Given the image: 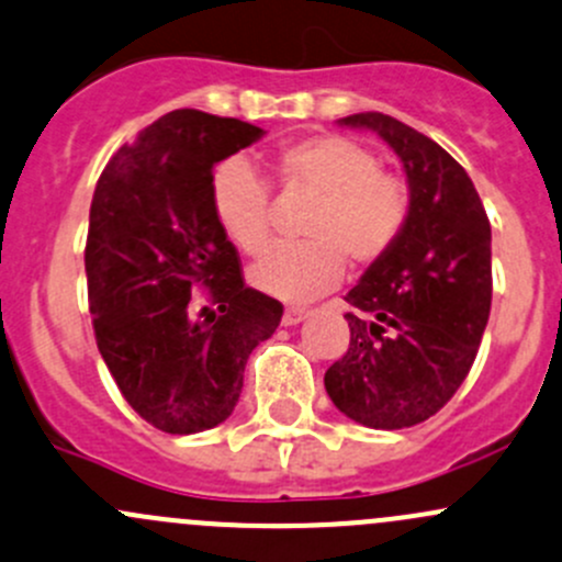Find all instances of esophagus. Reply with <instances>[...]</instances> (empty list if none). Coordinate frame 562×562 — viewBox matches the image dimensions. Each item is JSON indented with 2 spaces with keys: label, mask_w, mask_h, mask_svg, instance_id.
Segmentation results:
<instances>
[{
  "label": "esophagus",
  "mask_w": 562,
  "mask_h": 562,
  "mask_svg": "<svg viewBox=\"0 0 562 562\" xmlns=\"http://www.w3.org/2000/svg\"><path fill=\"white\" fill-rule=\"evenodd\" d=\"M306 315H310V310H304V306H285V312H282V323H285V326H299Z\"/></svg>",
  "instance_id": "1"
}]
</instances>
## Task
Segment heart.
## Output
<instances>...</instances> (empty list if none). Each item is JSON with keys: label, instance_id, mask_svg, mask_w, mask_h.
<instances>
[{"label": "heart", "instance_id": "obj_1", "mask_svg": "<svg viewBox=\"0 0 562 562\" xmlns=\"http://www.w3.org/2000/svg\"><path fill=\"white\" fill-rule=\"evenodd\" d=\"M269 182L310 199L299 221L301 241L269 250L252 266L250 282L282 301H310L358 269L380 263L409 223V186L380 169V158L341 134H317L282 145L269 164ZM217 226L239 252L261 256L271 234L266 182L239 158L223 161L210 180Z\"/></svg>", "mask_w": 562, "mask_h": 562}]
</instances>
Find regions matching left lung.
I'll return each mask as SVG.
<instances>
[{"instance_id":"1","label":"left lung","mask_w":562,"mask_h":562,"mask_svg":"<svg viewBox=\"0 0 562 562\" xmlns=\"http://www.w3.org/2000/svg\"><path fill=\"white\" fill-rule=\"evenodd\" d=\"M341 123L393 147L412 206L398 245L345 296L350 347L326 371V390L366 428H412L434 417L474 366L493 301L490 221L471 177L430 137L382 112Z\"/></svg>"}]
</instances>
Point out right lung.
<instances>
[{"label":"right lung","mask_w":562,"mask_h":562,"mask_svg":"<svg viewBox=\"0 0 562 562\" xmlns=\"http://www.w3.org/2000/svg\"><path fill=\"white\" fill-rule=\"evenodd\" d=\"M263 128L175 110L104 167L86 239L97 347L134 412L164 434H199L234 412L250 352L282 304L245 285L210 206L212 167ZM202 290L207 306L190 296Z\"/></svg>","instance_id":"right-lung-1"}]
</instances>
